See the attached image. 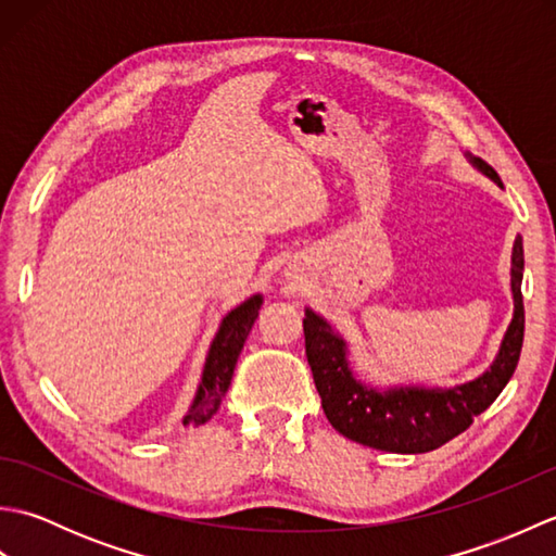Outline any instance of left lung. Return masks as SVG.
Instances as JSON below:
<instances>
[{
    "instance_id": "1",
    "label": "left lung",
    "mask_w": 556,
    "mask_h": 556,
    "mask_svg": "<svg viewBox=\"0 0 556 556\" xmlns=\"http://www.w3.org/2000/svg\"><path fill=\"white\" fill-rule=\"evenodd\" d=\"M473 167L504 188L500 174L485 160L464 152ZM523 239L516 236L511 248V323L500 341L490 368L476 380L454 387L365 382L353 370L349 341L320 313L305 308L303 334L305 356L313 370L317 394L332 428L349 440L394 454H425L454 440L470 428L476 416L490 408L502 394L521 358L523 346Z\"/></svg>"
}]
</instances>
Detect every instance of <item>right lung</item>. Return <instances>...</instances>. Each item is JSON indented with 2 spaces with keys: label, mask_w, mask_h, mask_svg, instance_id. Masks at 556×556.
<instances>
[{
  "label": "right lung",
  "mask_w": 556,
  "mask_h": 556,
  "mask_svg": "<svg viewBox=\"0 0 556 556\" xmlns=\"http://www.w3.org/2000/svg\"><path fill=\"white\" fill-rule=\"evenodd\" d=\"M260 305H263V293H253V296H248L222 317L215 339L210 341L195 396L181 418L184 425H195L198 428V425H205L217 413L222 399L227 396L236 361H239L248 332H251L253 323L257 320Z\"/></svg>",
  "instance_id": "1"
}]
</instances>
